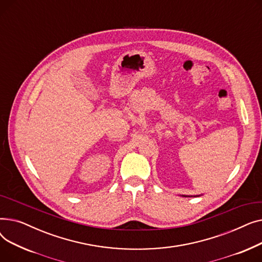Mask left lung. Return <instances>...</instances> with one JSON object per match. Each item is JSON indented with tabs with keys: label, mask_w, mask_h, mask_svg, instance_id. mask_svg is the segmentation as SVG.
Masks as SVG:
<instances>
[{
	"label": "left lung",
	"mask_w": 262,
	"mask_h": 262,
	"mask_svg": "<svg viewBox=\"0 0 262 262\" xmlns=\"http://www.w3.org/2000/svg\"><path fill=\"white\" fill-rule=\"evenodd\" d=\"M183 196H187V195H183ZM195 196H200V195H195Z\"/></svg>",
	"instance_id": "8db88e82"
}]
</instances>
